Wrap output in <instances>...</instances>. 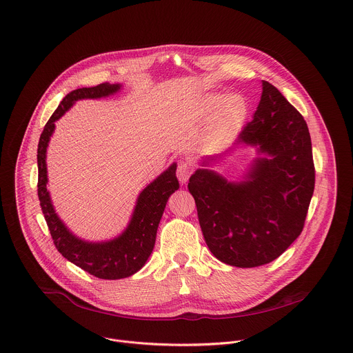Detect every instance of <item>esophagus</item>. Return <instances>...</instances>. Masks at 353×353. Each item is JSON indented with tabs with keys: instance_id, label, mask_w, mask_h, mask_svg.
<instances>
[{
	"instance_id": "esophagus-1",
	"label": "esophagus",
	"mask_w": 353,
	"mask_h": 353,
	"mask_svg": "<svg viewBox=\"0 0 353 353\" xmlns=\"http://www.w3.org/2000/svg\"><path fill=\"white\" fill-rule=\"evenodd\" d=\"M191 173H192V165H191L190 162L183 161V162H180V163H179L176 174H177V179H179V181H180L181 184L187 183V180L190 179Z\"/></svg>"
}]
</instances>
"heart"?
<instances>
[{
	"mask_svg": "<svg viewBox=\"0 0 353 353\" xmlns=\"http://www.w3.org/2000/svg\"><path fill=\"white\" fill-rule=\"evenodd\" d=\"M214 106L219 103V99H213ZM245 114V102L240 95L225 97L219 108L216 122L212 129V139L216 141L225 140L230 134L234 133L241 123Z\"/></svg>",
	"mask_w": 353,
	"mask_h": 353,
	"instance_id": "obj_1",
	"label": "heart"
}]
</instances>
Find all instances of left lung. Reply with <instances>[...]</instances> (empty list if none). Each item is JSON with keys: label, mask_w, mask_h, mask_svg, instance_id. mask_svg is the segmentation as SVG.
I'll return each instance as SVG.
<instances>
[{"label": "left lung", "mask_w": 353, "mask_h": 353, "mask_svg": "<svg viewBox=\"0 0 353 353\" xmlns=\"http://www.w3.org/2000/svg\"><path fill=\"white\" fill-rule=\"evenodd\" d=\"M236 144L258 145L270 158H256L241 183L198 169L188 190L210 252L231 266L256 268L277 259L303 230L314 190L312 141L303 116L263 80L254 119Z\"/></svg>", "instance_id": "left-lung-1"}]
</instances>
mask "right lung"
<instances>
[{
	"instance_id": "add662e5",
	"label": "right lung",
	"mask_w": 353,
	"mask_h": 353,
	"mask_svg": "<svg viewBox=\"0 0 353 353\" xmlns=\"http://www.w3.org/2000/svg\"><path fill=\"white\" fill-rule=\"evenodd\" d=\"M119 88V84L102 83L95 87L77 88L69 92L44 126L37 150V194L43 214L58 252L84 272L103 280H119L129 277L137 273L145 265L155 245L157 230L166 202L169 196L179 188V180L176 177L177 166L173 163L140 194L130 224L122 236L108 243H87L74 237L54 210L50 194L47 191L46 152L50 137L55 129V121L59 119L74 103V101L83 98L106 97L116 92Z\"/></svg>"
}]
</instances>
